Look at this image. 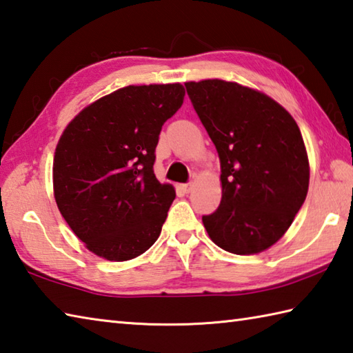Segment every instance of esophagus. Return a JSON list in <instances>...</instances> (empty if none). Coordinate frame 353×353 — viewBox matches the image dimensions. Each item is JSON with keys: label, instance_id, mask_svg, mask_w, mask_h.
Here are the masks:
<instances>
[{"label": "esophagus", "instance_id": "esophagus-1", "mask_svg": "<svg viewBox=\"0 0 353 353\" xmlns=\"http://www.w3.org/2000/svg\"><path fill=\"white\" fill-rule=\"evenodd\" d=\"M181 190L185 192V194H188V192L192 190V183L190 182V183H185V185H182V186H181Z\"/></svg>", "mask_w": 353, "mask_h": 353}]
</instances>
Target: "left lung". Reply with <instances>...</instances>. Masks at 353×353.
Returning <instances> with one entry per match:
<instances>
[{
	"mask_svg": "<svg viewBox=\"0 0 353 353\" xmlns=\"http://www.w3.org/2000/svg\"><path fill=\"white\" fill-rule=\"evenodd\" d=\"M220 159L222 200L203 216L222 250L251 255L277 243L309 188V159L291 113L268 94L237 82H185Z\"/></svg>",
	"mask_w": 353,
	"mask_h": 353,
	"instance_id": "obj_1",
	"label": "left lung"
}]
</instances>
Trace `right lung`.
<instances>
[{"mask_svg":"<svg viewBox=\"0 0 353 353\" xmlns=\"http://www.w3.org/2000/svg\"><path fill=\"white\" fill-rule=\"evenodd\" d=\"M183 98L179 82L127 85L81 110L62 131L53 157L54 200L98 257L136 259L161 234L176 191L156 179L154 151Z\"/></svg>","mask_w":353,"mask_h":353,"instance_id":"1","label":"right lung"}]
</instances>
